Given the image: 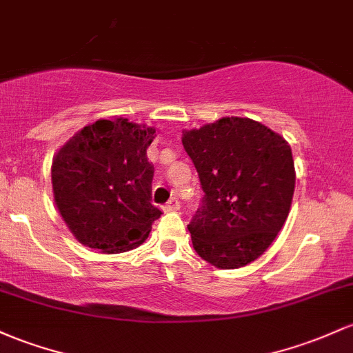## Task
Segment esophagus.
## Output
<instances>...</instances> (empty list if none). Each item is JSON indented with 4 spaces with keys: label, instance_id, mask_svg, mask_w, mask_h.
<instances>
[{
    "label": "esophagus",
    "instance_id": "obj_1",
    "mask_svg": "<svg viewBox=\"0 0 353 353\" xmlns=\"http://www.w3.org/2000/svg\"><path fill=\"white\" fill-rule=\"evenodd\" d=\"M181 208V203H179V199H177V196H172L170 197V199L168 201V204H165L164 206V211H177V209Z\"/></svg>",
    "mask_w": 353,
    "mask_h": 353
}]
</instances>
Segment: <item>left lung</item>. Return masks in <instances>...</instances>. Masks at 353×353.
<instances>
[{"label": "left lung", "mask_w": 353, "mask_h": 353, "mask_svg": "<svg viewBox=\"0 0 353 353\" xmlns=\"http://www.w3.org/2000/svg\"><path fill=\"white\" fill-rule=\"evenodd\" d=\"M204 197L188 230L201 258L234 270L261 256L283 228L295 191L292 147L263 123L223 117L183 132Z\"/></svg>", "instance_id": "1"}]
</instances>
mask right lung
Returning a JSON list of instances; mask_svg holds the SVG:
<instances>
[{"label":"right lung","mask_w":353,"mask_h":353,"mask_svg":"<svg viewBox=\"0 0 353 353\" xmlns=\"http://www.w3.org/2000/svg\"><path fill=\"white\" fill-rule=\"evenodd\" d=\"M156 129L129 119H100L83 127L53 157L55 204L72 234L102 253L145 241L161 218L154 206V165L147 159Z\"/></svg>","instance_id":"obj_1"}]
</instances>
